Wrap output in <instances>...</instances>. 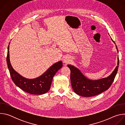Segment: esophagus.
Segmentation results:
<instances>
[{"mask_svg":"<svg viewBox=\"0 0 125 125\" xmlns=\"http://www.w3.org/2000/svg\"><path fill=\"white\" fill-rule=\"evenodd\" d=\"M71 60V57L69 56V55H66L65 56V57L64 58V63L67 64L68 63H69Z\"/></svg>","mask_w":125,"mask_h":125,"instance_id":"34e87169","label":"esophagus"}]
</instances>
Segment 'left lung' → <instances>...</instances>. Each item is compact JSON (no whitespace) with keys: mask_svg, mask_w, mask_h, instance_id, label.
Here are the masks:
<instances>
[{"mask_svg":"<svg viewBox=\"0 0 125 125\" xmlns=\"http://www.w3.org/2000/svg\"><path fill=\"white\" fill-rule=\"evenodd\" d=\"M111 40L115 44L112 39ZM116 47L118 53L116 45ZM119 64V56H118V66L116 67L113 72L108 77L97 80H92L87 78L79 69L73 65H68L71 71V83L74 92L82 96L91 97L107 90L113 82L117 74Z\"/></svg>","mask_w":125,"mask_h":125,"instance_id":"1","label":"left lung"}]
</instances>
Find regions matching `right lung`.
I'll return each mask as SVG.
<instances>
[{
    "mask_svg": "<svg viewBox=\"0 0 125 125\" xmlns=\"http://www.w3.org/2000/svg\"><path fill=\"white\" fill-rule=\"evenodd\" d=\"M10 43L8 46L6 60L10 74L14 83L22 90L30 94L41 95L48 92L50 88L53 77L62 67V61L52 65L40 77L32 79H27L18 73L11 64L9 50Z\"/></svg>",
    "mask_w": 125,
    "mask_h": 125,
    "instance_id": "right-lung-1",
    "label": "right lung"
}]
</instances>
